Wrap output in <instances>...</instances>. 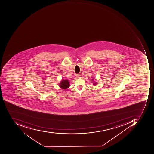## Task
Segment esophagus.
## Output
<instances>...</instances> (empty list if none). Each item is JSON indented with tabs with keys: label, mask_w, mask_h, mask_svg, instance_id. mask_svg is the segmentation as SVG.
I'll return each instance as SVG.
<instances>
[{
	"label": "esophagus",
	"mask_w": 154,
	"mask_h": 154,
	"mask_svg": "<svg viewBox=\"0 0 154 154\" xmlns=\"http://www.w3.org/2000/svg\"><path fill=\"white\" fill-rule=\"evenodd\" d=\"M75 76L77 78H80V77H81V75H80V74H76V75Z\"/></svg>",
	"instance_id": "1"
}]
</instances>
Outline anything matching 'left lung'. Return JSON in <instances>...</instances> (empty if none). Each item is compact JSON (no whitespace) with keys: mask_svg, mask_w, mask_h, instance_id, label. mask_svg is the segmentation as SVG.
Segmentation results:
<instances>
[{"mask_svg":"<svg viewBox=\"0 0 154 154\" xmlns=\"http://www.w3.org/2000/svg\"><path fill=\"white\" fill-rule=\"evenodd\" d=\"M95 84H96V83H95Z\"/></svg>","mask_w":154,"mask_h":154,"instance_id":"left-lung-1","label":"left lung"}]
</instances>
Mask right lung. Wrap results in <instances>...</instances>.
<instances>
[{"mask_svg":"<svg viewBox=\"0 0 154 154\" xmlns=\"http://www.w3.org/2000/svg\"><path fill=\"white\" fill-rule=\"evenodd\" d=\"M69 81L67 79H63L61 82H60V87L61 88L66 89L69 88Z\"/></svg>","mask_w":154,"mask_h":154,"instance_id":"1","label":"right lung"}]
</instances>
